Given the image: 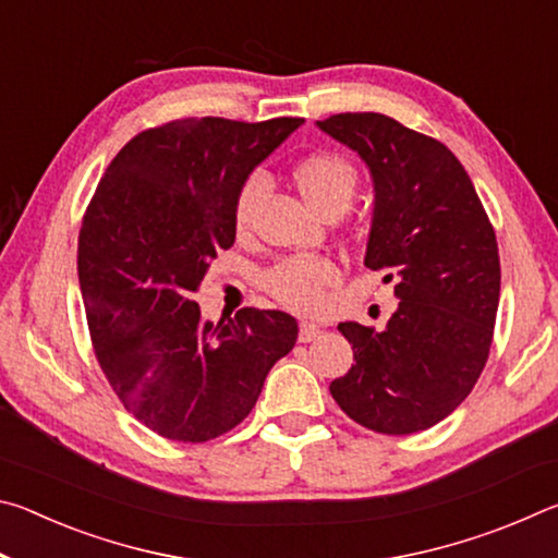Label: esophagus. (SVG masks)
Masks as SVG:
<instances>
[{
    "label": "esophagus",
    "instance_id": "1",
    "mask_svg": "<svg viewBox=\"0 0 558 558\" xmlns=\"http://www.w3.org/2000/svg\"><path fill=\"white\" fill-rule=\"evenodd\" d=\"M319 335H323V329H319V325H315V323H300V335H298V339L300 342H313V339H317Z\"/></svg>",
    "mask_w": 558,
    "mask_h": 558
}]
</instances>
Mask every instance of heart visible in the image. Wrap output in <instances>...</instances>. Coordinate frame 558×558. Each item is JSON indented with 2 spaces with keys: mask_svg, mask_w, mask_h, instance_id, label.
I'll return each mask as SVG.
<instances>
[{
  "mask_svg": "<svg viewBox=\"0 0 558 558\" xmlns=\"http://www.w3.org/2000/svg\"><path fill=\"white\" fill-rule=\"evenodd\" d=\"M292 179L305 202L323 216H339L349 209L356 189L359 169L339 153H313L300 159ZM266 194L263 177H248L233 199V231L239 239L251 233L253 214ZM339 280V268L327 256H290L263 272V288L292 310H315L323 305L325 290Z\"/></svg>",
  "mask_w": 558,
  "mask_h": 558,
  "instance_id": "obj_1",
  "label": "heart"
}]
</instances>
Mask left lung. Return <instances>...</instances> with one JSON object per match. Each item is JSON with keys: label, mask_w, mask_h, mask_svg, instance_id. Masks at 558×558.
I'll list each match as a JSON object with an SVG mask.
<instances>
[{"label": "left lung", "mask_w": 558, "mask_h": 558, "mask_svg": "<svg viewBox=\"0 0 558 558\" xmlns=\"http://www.w3.org/2000/svg\"><path fill=\"white\" fill-rule=\"evenodd\" d=\"M317 128L369 167L364 266L386 272L399 298L381 332L339 323L354 364L329 391L359 426L386 436L426 430L485 369L499 305L495 229L465 167L438 140L381 112H339Z\"/></svg>", "instance_id": "1"}]
</instances>
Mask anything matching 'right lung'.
<instances>
[{
	"instance_id": "add662e5",
	"label": "right lung",
	"mask_w": 558,
	"mask_h": 558,
	"mask_svg": "<svg viewBox=\"0 0 558 558\" xmlns=\"http://www.w3.org/2000/svg\"><path fill=\"white\" fill-rule=\"evenodd\" d=\"M302 118H186L130 140L78 235V280L98 364L122 405L167 440L219 438L256 405L298 339L295 317L243 307L202 317L199 290L231 248L233 199Z\"/></svg>"
}]
</instances>
